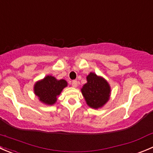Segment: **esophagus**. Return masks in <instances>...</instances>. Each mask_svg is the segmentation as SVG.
<instances>
[{
    "mask_svg": "<svg viewBox=\"0 0 153 153\" xmlns=\"http://www.w3.org/2000/svg\"><path fill=\"white\" fill-rule=\"evenodd\" d=\"M77 85H78V82H77V81H75V80H73V81H72V86L73 87H76Z\"/></svg>",
    "mask_w": 153,
    "mask_h": 153,
    "instance_id": "1",
    "label": "esophagus"
}]
</instances>
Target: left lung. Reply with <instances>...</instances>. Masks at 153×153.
Returning <instances> with one entry per match:
<instances>
[{"label":"left lung","instance_id":"obj_1","mask_svg":"<svg viewBox=\"0 0 153 153\" xmlns=\"http://www.w3.org/2000/svg\"><path fill=\"white\" fill-rule=\"evenodd\" d=\"M87 82L81 88V93L89 107L98 109L109 100L111 87L102 77L90 72L87 76Z\"/></svg>","mask_w":153,"mask_h":153}]
</instances>
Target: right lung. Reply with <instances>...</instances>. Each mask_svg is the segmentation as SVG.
Returning a JSON list of instances; mask_svg holds the SVG:
<instances>
[{
    "label": "right lung",
    "mask_w": 153,
    "mask_h": 153,
    "mask_svg": "<svg viewBox=\"0 0 153 153\" xmlns=\"http://www.w3.org/2000/svg\"><path fill=\"white\" fill-rule=\"evenodd\" d=\"M66 87H67V82L64 79L57 80L51 75H47L36 83L33 90L41 102L52 105L57 102V96Z\"/></svg>",
    "instance_id": "right-lung-1"
}]
</instances>
